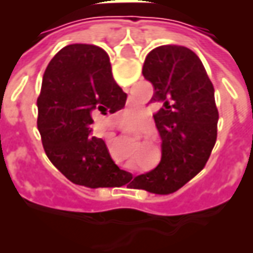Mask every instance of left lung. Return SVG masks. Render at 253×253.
Instances as JSON below:
<instances>
[{
  "mask_svg": "<svg viewBox=\"0 0 253 253\" xmlns=\"http://www.w3.org/2000/svg\"><path fill=\"white\" fill-rule=\"evenodd\" d=\"M154 88L150 103L161 137V161L127 187L154 194H172L198 175L217 141L218 110L214 86L195 52L184 46L156 47L142 67Z\"/></svg>",
  "mask_w": 253,
  "mask_h": 253,
  "instance_id": "obj_1",
  "label": "left lung"
}]
</instances>
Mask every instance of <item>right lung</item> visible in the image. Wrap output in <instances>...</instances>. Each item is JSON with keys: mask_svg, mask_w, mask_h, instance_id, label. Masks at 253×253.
Listing matches in <instances>:
<instances>
[{"mask_svg": "<svg viewBox=\"0 0 253 253\" xmlns=\"http://www.w3.org/2000/svg\"><path fill=\"white\" fill-rule=\"evenodd\" d=\"M126 97L100 47L69 44L50 61L38 97V128L47 157L72 183L100 188L131 179L112 161L104 141L89 135L93 116L122 110Z\"/></svg>", "mask_w": 253, "mask_h": 253, "instance_id": "1", "label": "right lung"}]
</instances>
